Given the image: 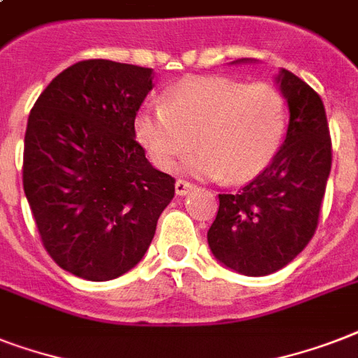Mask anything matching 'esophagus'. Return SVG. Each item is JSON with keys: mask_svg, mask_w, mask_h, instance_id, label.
I'll return each mask as SVG.
<instances>
[{"mask_svg": "<svg viewBox=\"0 0 358 358\" xmlns=\"http://www.w3.org/2000/svg\"><path fill=\"white\" fill-rule=\"evenodd\" d=\"M191 189H195V185L189 184V182H185V180H176V184H174V191H176V195L180 196L187 195Z\"/></svg>", "mask_w": 358, "mask_h": 358, "instance_id": "1", "label": "esophagus"}]
</instances>
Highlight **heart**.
<instances>
[{
	"label": "heart",
	"mask_w": 358,
	"mask_h": 358,
	"mask_svg": "<svg viewBox=\"0 0 358 358\" xmlns=\"http://www.w3.org/2000/svg\"><path fill=\"white\" fill-rule=\"evenodd\" d=\"M286 124V98L271 83L193 78L169 89L163 108L139 109L134 134L162 171H173L196 143L187 173L238 184L271 163Z\"/></svg>",
	"instance_id": "obj_1"
}]
</instances>
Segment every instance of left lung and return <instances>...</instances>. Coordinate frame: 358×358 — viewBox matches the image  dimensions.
I'll return each mask as SVG.
<instances>
[{
	"mask_svg": "<svg viewBox=\"0 0 358 358\" xmlns=\"http://www.w3.org/2000/svg\"><path fill=\"white\" fill-rule=\"evenodd\" d=\"M277 83L289 109L286 139L252 182L238 193L219 195L217 215L208 230L213 256L247 277L282 269L308 245L333 163L320 94L289 70L278 72Z\"/></svg>",
	"mask_w": 358,
	"mask_h": 358,
	"instance_id": "1",
	"label": "left lung"
}]
</instances>
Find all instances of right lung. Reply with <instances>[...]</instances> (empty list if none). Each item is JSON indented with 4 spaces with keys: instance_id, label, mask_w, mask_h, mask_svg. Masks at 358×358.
<instances>
[{
    "instance_id": "obj_1",
    "label": "right lung",
    "mask_w": 358,
    "mask_h": 358,
    "mask_svg": "<svg viewBox=\"0 0 358 358\" xmlns=\"http://www.w3.org/2000/svg\"><path fill=\"white\" fill-rule=\"evenodd\" d=\"M152 69L89 59L42 91L24 139V191L42 245L76 277L102 282L135 267L174 196L135 141Z\"/></svg>"
}]
</instances>
